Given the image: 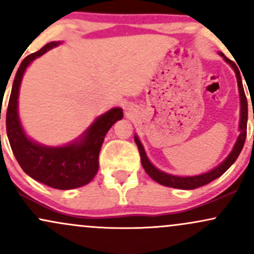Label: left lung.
<instances>
[{
  "label": "left lung",
  "mask_w": 254,
  "mask_h": 254,
  "mask_svg": "<svg viewBox=\"0 0 254 254\" xmlns=\"http://www.w3.org/2000/svg\"><path fill=\"white\" fill-rule=\"evenodd\" d=\"M221 57H223V60L229 64L233 68V70L235 71L237 75V81H238V88H239V94H240V123H239V131H240V135L238 136L237 142H235L234 147H233L232 151L229 153V155L221 162L220 165L216 166L215 168H212L211 171L206 172V173L199 174V176H192V177H180V176H173V174H168L164 171H160L159 168H156L148 159L145 150L142 145L141 141L135 135V142L138 147L139 155H141V164L143 166L144 171L147 172V174L151 179L155 180L156 183L161 184L164 186H168V188H174V189H182V190H193V189L200 188V186L206 185L212 180L217 179L218 177H221L228 168L235 162V160L238 159L239 154L243 150V147L245 144V139H246V133H247V117H249V109H247V99L244 92V86L243 81H241V75L240 70L238 69V66L235 65V63L233 61H230L229 58H227L222 52H218Z\"/></svg>",
  "instance_id": "obj_1"
}]
</instances>
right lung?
<instances>
[{
    "mask_svg": "<svg viewBox=\"0 0 254 254\" xmlns=\"http://www.w3.org/2000/svg\"><path fill=\"white\" fill-rule=\"evenodd\" d=\"M61 42H51L22 61L13 81L8 103L5 125L7 136L16 161L26 174L37 182L58 190H71L87 185L99 170V153L107 131L119 119L123 110L113 107L93 122L82 135L68 144L50 147L33 141L26 135L19 118V90L26 69L38 57L56 48Z\"/></svg>",
    "mask_w": 254,
    "mask_h": 254,
    "instance_id": "right-lung-1",
    "label": "right lung"
}]
</instances>
